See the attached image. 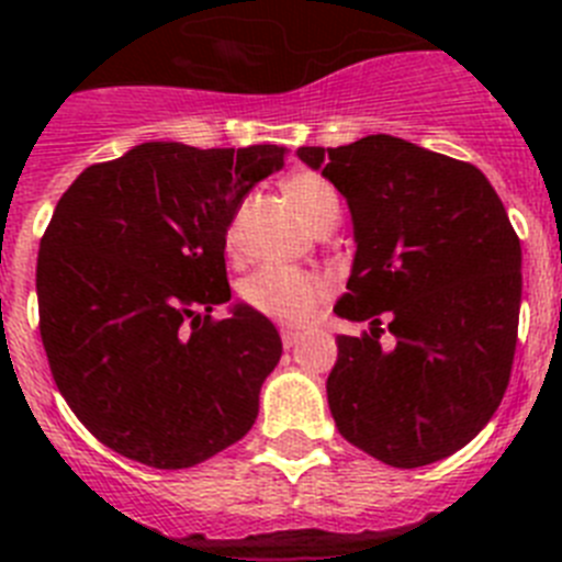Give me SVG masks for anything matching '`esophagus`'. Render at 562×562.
Instances as JSON below:
<instances>
[{
    "mask_svg": "<svg viewBox=\"0 0 562 562\" xmlns=\"http://www.w3.org/2000/svg\"><path fill=\"white\" fill-rule=\"evenodd\" d=\"M301 331L295 329H281V342H284V349H292V346H297V340H301Z\"/></svg>",
    "mask_w": 562,
    "mask_h": 562,
    "instance_id": "34e87169",
    "label": "esophagus"
}]
</instances>
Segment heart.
I'll return each mask as SVG.
<instances>
[{
	"instance_id": "1",
	"label": "heart",
	"mask_w": 562,
	"mask_h": 562,
	"mask_svg": "<svg viewBox=\"0 0 562 562\" xmlns=\"http://www.w3.org/2000/svg\"><path fill=\"white\" fill-rule=\"evenodd\" d=\"M281 191L295 207L297 216L310 227L324 222L326 216L340 213L337 191L321 173L297 171L281 182ZM227 250H236V222L227 227ZM331 284L312 272L292 270V267H261L241 281V301L258 315L286 326H304L317 315L321 304L329 297Z\"/></svg>"
}]
</instances>
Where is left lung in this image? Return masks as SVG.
<instances>
[{
    "mask_svg": "<svg viewBox=\"0 0 562 562\" xmlns=\"http://www.w3.org/2000/svg\"><path fill=\"white\" fill-rule=\"evenodd\" d=\"M297 157L346 196L357 252L335 312L369 321L337 335V430L402 470L448 459L493 419L513 371L524 281L504 202L475 166L391 134Z\"/></svg>",
    "mask_w": 562,
    "mask_h": 562,
    "instance_id": "8db88e82",
    "label": "left lung"
}]
</instances>
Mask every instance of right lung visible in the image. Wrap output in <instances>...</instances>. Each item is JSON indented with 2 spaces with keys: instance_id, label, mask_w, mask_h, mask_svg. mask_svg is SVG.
I'll return each mask as SVG.
<instances>
[{
  "instance_id": "right-lung-1",
  "label": "right lung",
  "mask_w": 562,
  "mask_h": 562,
  "mask_svg": "<svg viewBox=\"0 0 562 562\" xmlns=\"http://www.w3.org/2000/svg\"><path fill=\"white\" fill-rule=\"evenodd\" d=\"M284 151L140 143L58 200L38 247V329L61 396L114 453L182 470L252 428L281 337L247 304L211 312L231 301L227 227Z\"/></svg>"
}]
</instances>
